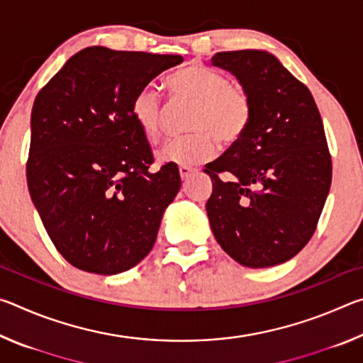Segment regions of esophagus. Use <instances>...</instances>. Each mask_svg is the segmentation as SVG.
Segmentation results:
<instances>
[{
  "instance_id": "obj_1",
  "label": "esophagus",
  "mask_w": 363,
  "mask_h": 363,
  "mask_svg": "<svg viewBox=\"0 0 363 363\" xmlns=\"http://www.w3.org/2000/svg\"><path fill=\"white\" fill-rule=\"evenodd\" d=\"M194 173H195L194 168H190V167H179V174H181V179H182V181L189 179V177L192 176Z\"/></svg>"
}]
</instances>
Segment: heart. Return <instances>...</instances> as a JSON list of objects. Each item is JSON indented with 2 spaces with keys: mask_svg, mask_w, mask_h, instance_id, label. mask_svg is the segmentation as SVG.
<instances>
[{
  "mask_svg": "<svg viewBox=\"0 0 363 363\" xmlns=\"http://www.w3.org/2000/svg\"><path fill=\"white\" fill-rule=\"evenodd\" d=\"M169 91L176 104L194 106L189 115L192 134L169 139L157 150L158 162L196 167L216 157L218 139L235 144L250 125L251 102L242 86L229 83L223 73L205 65H190L169 78ZM131 113L139 130L149 140L162 133L164 104L152 86L134 96Z\"/></svg>",
  "mask_w": 363,
  "mask_h": 363,
  "instance_id": "1",
  "label": "heart"
}]
</instances>
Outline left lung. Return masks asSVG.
<instances>
[{
    "mask_svg": "<svg viewBox=\"0 0 363 363\" xmlns=\"http://www.w3.org/2000/svg\"><path fill=\"white\" fill-rule=\"evenodd\" d=\"M211 65L238 79L251 102L250 125L206 164V213L218 243L245 267L286 262L303 250L331 186V158L311 91L261 49L218 52ZM220 172L231 176L223 182Z\"/></svg>",
    "mask_w": 363,
    "mask_h": 363,
    "instance_id": "obj_1",
    "label": "left lung"
}]
</instances>
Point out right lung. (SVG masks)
<instances>
[{
    "label": "right lung",
    "instance_id": "1",
    "mask_svg": "<svg viewBox=\"0 0 363 363\" xmlns=\"http://www.w3.org/2000/svg\"><path fill=\"white\" fill-rule=\"evenodd\" d=\"M182 60L91 46L36 96L28 192L54 247L77 269L115 275L150 253L181 177L177 164L149 169L152 150L131 106Z\"/></svg>",
    "mask_w": 363,
    "mask_h": 363
}]
</instances>
